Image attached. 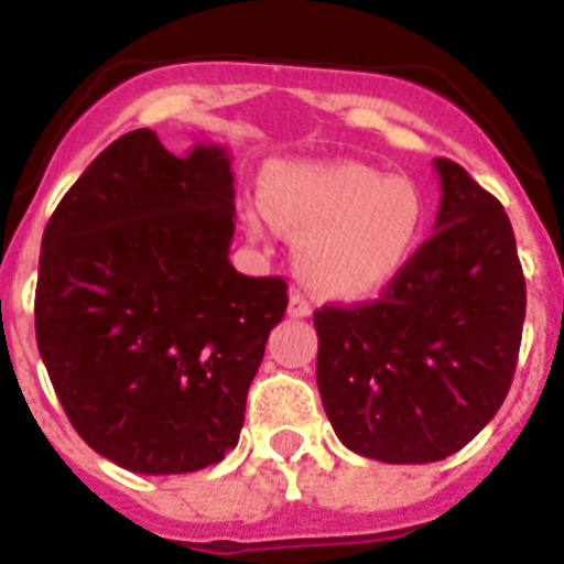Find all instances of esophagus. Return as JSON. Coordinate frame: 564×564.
<instances>
[{
  "label": "esophagus",
  "instance_id": "esophagus-1",
  "mask_svg": "<svg viewBox=\"0 0 564 564\" xmlns=\"http://www.w3.org/2000/svg\"><path fill=\"white\" fill-rule=\"evenodd\" d=\"M288 314H291V317H308L311 303L303 291H291V300H288Z\"/></svg>",
  "mask_w": 564,
  "mask_h": 564
}]
</instances>
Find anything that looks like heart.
<instances>
[{
	"label": "heart",
	"instance_id": "1",
	"mask_svg": "<svg viewBox=\"0 0 564 564\" xmlns=\"http://www.w3.org/2000/svg\"><path fill=\"white\" fill-rule=\"evenodd\" d=\"M264 206L279 227L308 238L300 268L337 296L384 288L408 264L425 224V204L410 180L360 162L282 165L268 177ZM247 229L261 236L256 212H247Z\"/></svg>",
	"mask_w": 564,
	"mask_h": 564
}]
</instances>
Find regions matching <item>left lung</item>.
Listing matches in <instances>:
<instances>
[{"mask_svg": "<svg viewBox=\"0 0 564 564\" xmlns=\"http://www.w3.org/2000/svg\"><path fill=\"white\" fill-rule=\"evenodd\" d=\"M434 236L378 303L314 311L317 387L337 440L381 463L445 460L510 393L527 288L503 206L434 160Z\"/></svg>", "mask_w": 564, "mask_h": 564, "instance_id": "obj_1", "label": "left lung"}]
</instances>
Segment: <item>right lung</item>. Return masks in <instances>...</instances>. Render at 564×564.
<instances>
[{"label":"right lung","instance_id":"add662e5","mask_svg":"<svg viewBox=\"0 0 564 564\" xmlns=\"http://www.w3.org/2000/svg\"><path fill=\"white\" fill-rule=\"evenodd\" d=\"M232 160L154 130L104 148L48 218L37 349L80 440L139 475H186L238 445L247 390L285 317L279 276L229 264Z\"/></svg>","mask_w":564,"mask_h":564}]
</instances>
